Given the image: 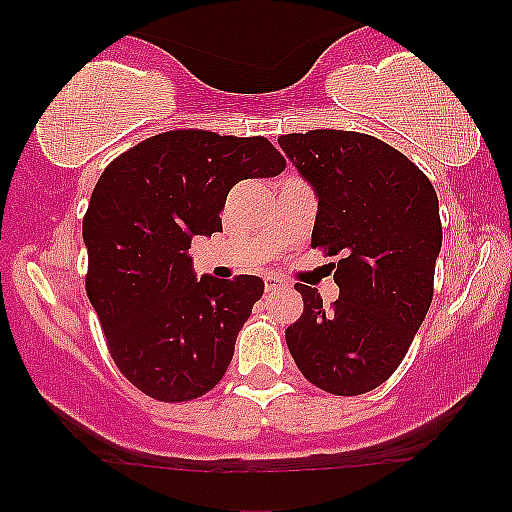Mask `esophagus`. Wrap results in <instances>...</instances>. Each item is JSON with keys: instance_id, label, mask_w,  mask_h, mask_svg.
<instances>
[{"instance_id": "34e87169", "label": "esophagus", "mask_w": 512, "mask_h": 512, "mask_svg": "<svg viewBox=\"0 0 512 512\" xmlns=\"http://www.w3.org/2000/svg\"><path fill=\"white\" fill-rule=\"evenodd\" d=\"M281 289H286V284L279 279V276H264V291L272 293V291H281Z\"/></svg>"}]
</instances>
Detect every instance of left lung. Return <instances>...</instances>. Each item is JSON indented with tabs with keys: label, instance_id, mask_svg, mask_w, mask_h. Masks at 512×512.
I'll return each instance as SVG.
<instances>
[{
	"label": "left lung",
	"instance_id": "8db88e82",
	"mask_svg": "<svg viewBox=\"0 0 512 512\" xmlns=\"http://www.w3.org/2000/svg\"><path fill=\"white\" fill-rule=\"evenodd\" d=\"M281 151L313 187V248L339 255L332 308L298 284L303 315L286 344L310 383L332 395L383 385L431 308L443 245L438 197L419 166L358 132L284 134Z\"/></svg>",
	"mask_w": 512,
	"mask_h": 512
}]
</instances>
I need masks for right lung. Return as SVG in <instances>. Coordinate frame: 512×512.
Returning <instances> with one entry per match:
<instances>
[{
    "instance_id": "add662e5",
    "label": "right lung",
    "mask_w": 512,
    "mask_h": 512,
    "mask_svg": "<svg viewBox=\"0 0 512 512\" xmlns=\"http://www.w3.org/2000/svg\"><path fill=\"white\" fill-rule=\"evenodd\" d=\"M284 166L264 137L175 129L103 170L84 216L86 293L110 356L144 395L187 402L223 378L264 281L197 279L192 238L221 231L233 185Z\"/></svg>"
}]
</instances>
